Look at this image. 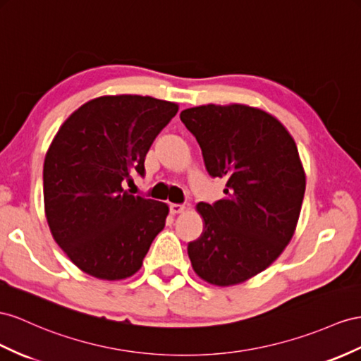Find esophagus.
Masks as SVG:
<instances>
[{
  "mask_svg": "<svg viewBox=\"0 0 361 361\" xmlns=\"http://www.w3.org/2000/svg\"><path fill=\"white\" fill-rule=\"evenodd\" d=\"M188 207L184 204H171V214L172 215H177V214H183L184 210H186Z\"/></svg>",
  "mask_w": 361,
  "mask_h": 361,
  "instance_id": "1",
  "label": "esophagus"
}]
</instances>
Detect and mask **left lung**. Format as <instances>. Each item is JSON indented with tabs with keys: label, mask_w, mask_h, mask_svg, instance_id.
Returning a JSON list of instances; mask_svg holds the SVG:
<instances>
[{
	"label": "left lung",
	"mask_w": 361,
	"mask_h": 361,
	"mask_svg": "<svg viewBox=\"0 0 361 361\" xmlns=\"http://www.w3.org/2000/svg\"><path fill=\"white\" fill-rule=\"evenodd\" d=\"M210 177L224 178L226 198L198 202L204 230L188 245L192 269L218 286L241 283L270 267L288 245L305 195L294 138L259 108L201 105L181 111Z\"/></svg>",
	"instance_id": "left-lung-1"
}]
</instances>
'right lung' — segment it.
Here are the masks:
<instances>
[{
	"instance_id": "1",
	"label": "right lung",
	"mask_w": 361,
	"mask_h": 361,
	"mask_svg": "<svg viewBox=\"0 0 361 361\" xmlns=\"http://www.w3.org/2000/svg\"><path fill=\"white\" fill-rule=\"evenodd\" d=\"M173 102L120 94L92 99L59 128L44 160V207L54 241L84 273L135 274L164 228L166 202L122 188L145 175V157L177 114Z\"/></svg>"
}]
</instances>
